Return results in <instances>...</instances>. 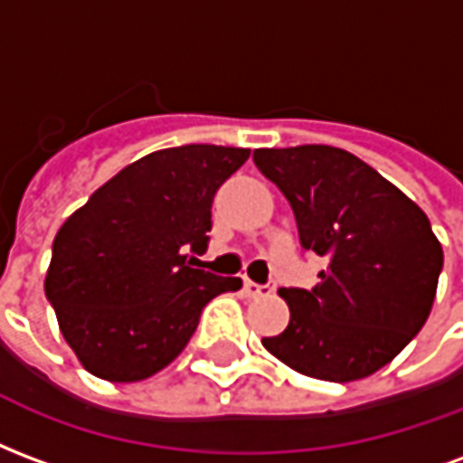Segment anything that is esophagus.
I'll list each match as a JSON object with an SVG mask.
<instances>
[{
  "label": "esophagus",
  "instance_id": "34e87169",
  "mask_svg": "<svg viewBox=\"0 0 463 463\" xmlns=\"http://www.w3.org/2000/svg\"><path fill=\"white\" fill-rule=\"evenodd\" d=\"M275 290H278V285H275V282L258 285V282H252V280H242V295H245V298H268V295H272Z\"/></svg>",
  "mask_w": 463,
  "mask_h": 463
}]
</instances>
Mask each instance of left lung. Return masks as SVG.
I'll list each match as a JSON object with an SVG mask.
<instances>
[{"instance_id":"left-lung-1","label":"left lung","mask_w":463,"mask_h":463,"mask_svg":"<svg viewBox=\"0 0 463 463\" xmlns=\"http://www.w3.org/2000/svg\"><path fill=\"white\" fill-rule=\"evenodd\" d=\"M252 161L290 203L302 250L327 260L312 290L282 288L290 322L262 345L307 377H369L431 312L444 268L431 222L372 165L335 146L258 148Z\"/></svg>"}]
</instances>
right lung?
<instances>
[{
    "mask_svg": "<svg viewBox=\"0 0 463 463\" xmlns=\"http://www.w3.org/2000/svg\"><path fill=\"white\" fill-rule=\"evenodd\" d=\"M248 148L188 143L148 153L104 183L59 228L46 272L64 340L91 374L138 382L178 357L221 292L241 278L191 268L213 198Z\"/></svg>",
    "mask_w": 463,
    "mask_h": 463,
    "instance_id": "right-lung-1",
    "label": "right lung"
}]
</instances>
